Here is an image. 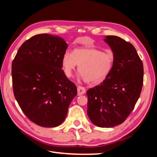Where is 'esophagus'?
Returning <instances> with one entry per match:
<instances>
[{"instance_id":"esophagus-1","label":"esophagus","mask_w":157,"mask_h":157,"mask_svg":"<svg viewBox=\"0 0 157 157\" xmlns=\"http://www.w3.org/2000/svg\"><path fill=\"white\" fill-rule=\"evenodd\" d=\"M77 92H78V96H81V95L84 94L85 92H86V89H85V88L83 86H78L77 87Z\"/></svg>"}]
</instances>
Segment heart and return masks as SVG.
<instances>
[{"label":"heart","instance_id":"obj_1","mask_svg":"<svg viewBox=\"0 0 157 157\" xmlns=\"http://www.w3.org/2000/svg\"><path fill=\"white\" fill-rule=\"evenodd\" d=\"M114 63L111 52H101L94 48H77L71 54L67 52L62 58V67L65 75L71 77L77 65L78 71L86 82L98 84L110 74Z\"/></svg>","mask_w":157,"mask_h":157}]
</instances>
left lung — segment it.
Instances as JSON below:
<instances>
[{"mask_svg": "<svg viewBox=\"0 0 157 157\" xmlns=\"http://www.w3.org/2000/svg\"><path fill=\"white\" fill-rule=\"evenodd\" d=\"M114 63L110 74L99 85L89 89L87 114L101 128L119 125L130 115L141 94L144 65L134 46L117 36H106Z\"/></svg>", "mask_w": 157, "mask_h": 157, "instance_id": "8db88e82", "label": "left lung"}]
</instances>
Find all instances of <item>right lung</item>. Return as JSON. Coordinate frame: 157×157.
<instances>
[{"mask_svg": "<svg viewBox=\"0 0 157 157\" xmlns=\"http://www.w3.org/2000/svg\"><path fill=\"white\" fill-rule=\"evenodd\" d=\"M67 48L59 36L36 35L23 42L12 61L14 96L26 117L38 126L60 125L77 94L76 85L61 69Z\"/></svg>", "mask_w": 157, "mask_h": 157, "instance_id": "1", "label": "right lung"}]
</instances>
